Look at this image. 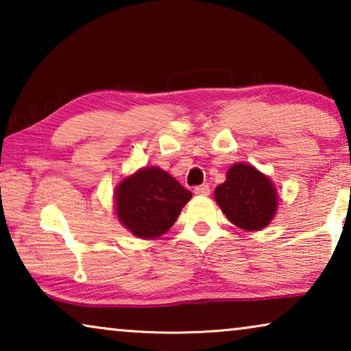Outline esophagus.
<instances>
[{
  "label": "esophagus",
  "mask_w": 351,
  "mask_h": 351,
  "mask_svg": "<svg viewBox=\"0 0 351 351\" xmlns=\"http://www.w3.org/2000/svg\"><path fill=\"white\" fill-rule=\"evenodd\" d=\"M195 195H199V196H208L210 193L209 190V185H198L195 186Z\"/></svg>",
  "instance_id": "34e87169"
}]
</instances>
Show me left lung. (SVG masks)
<instances>
[{"label":"left lung","instance_id":"obj_1","mask_svg":"<svg viewBox=\"0 0 351 351\" xmlns=\"http://www.w3.org/2000/svg\"><path fill=\"white\" fill-rule=\"evenodd\" d=\"M215 201L237 227L257 232L271 222L278 208L273 182L251 165L237 162L227 172V180L214 191Z\"/></svg>","mask_w":351,"mask_h":351}]
</instances>
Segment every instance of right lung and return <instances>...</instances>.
Segmentation results:
<instances>
[{
  "label": "right lung",
  "mask_w": 351,
  "mask_h": 351,
  "mask_svg": "<svg viewBox=\"0 0 351 351\" xmlns=\"http://www.w3.org/2000/svg\"><path fill=\"white\" fill-rule=\"evenodd\" d=\"M191 191L156 166L143 167L114 190L117 217L132 234L155 239L166 233L189 203Z\"/></svg>",
  "instance_id": "add662e5"
}]
</instances>
